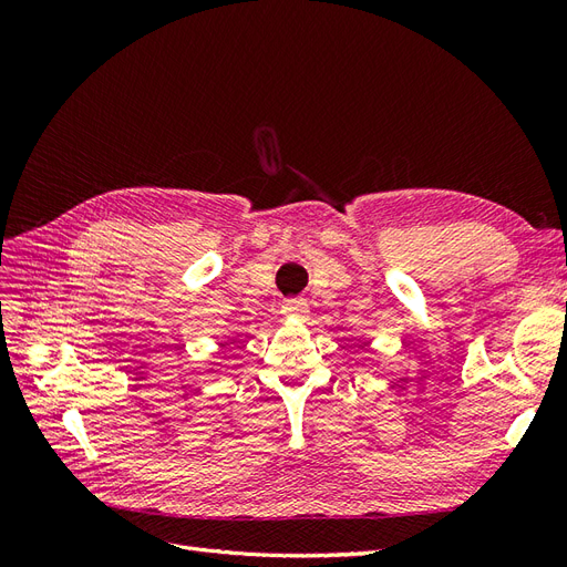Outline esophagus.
Segmentation results:
<instances>
[{
	"instance_id": "obj_1",
	"label": "esophagus",
	"mask_w": 567,
	"mask_h": 567,
	"mask_svg": "<svg viewBox=\"0 0 567 567\" xmlns=\"http://www.w3.org/2000/svg\"><path fill=\"white\" fill-rule=\"evenodd\" d=\"M307 312H310V307H307V302L302 298H286L281 305L284 317H305Z\"/></svg>"
}]
</instances>
